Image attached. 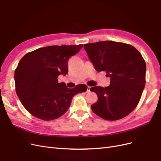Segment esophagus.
<instances>
[{
  "label": "esophagus",
  "mask_w": 161,
  "mask_h": 161,
  "mask_svg": "<svg viewBox=\"0 0 161 161\" xmlns=\"http://www.w3.org/2000/svg\"><path fill=\"white\" fill-rule=\"evenodd\" d=\"M90 89H91V86H88V89H87V92H89L90 91Z\"/></svg>",
  "instance_id": "1"
}]
</instances>
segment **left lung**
I'll use <instances>...</instances> for the list:
<instances>
[{"mask_svg": "<svg viewBox=\"0 0 161 161\" xmlns=\"http://www.w3.org/2000/svg\"><path fill=\"white\" fill-rule=\"evenodd\" d=\"M95 69L105 71L110 85L91 87L98 100L91 108L106 120H118L130 114L138 104L146 83V62L132 46L113 41L84 45Z\"/></svg>", "mask_w": 161, "mask_h": 161, "instance_id": "left-lung-1", "label": "left lung"}]
</instances>
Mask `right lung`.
I'll use <instances>...</instances> for the list:
<instances>
[{"mask_svg": "<svg viewBox=\"0 0 161 161\" xmlns=\"http://www.w3.org/2000/svg\"><path fill=\"white\" fill-rule=\"evenodd\" d=\"M82 46L38 48L19 61L14 76L15 90L22 105L32 115L45 121L58 119L69 109L73 97L86 91L84 84L69 89L58 80L59 75L67 74L69 59Z\"/></svg>", "mask_w": 161, "mask_h": 161, "instance_id": "1", "label": "right lung"}]
</instances>
